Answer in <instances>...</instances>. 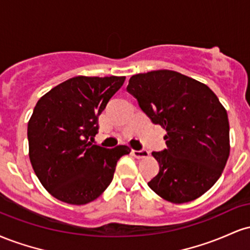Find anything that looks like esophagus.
I'll use <instances>...</instances> for the list:
<instances>
[{"mask_svg": "<svg viewBox=\"0 0 250 250\" xmlns=\"http://www.w3.org/2000/svg\"><path fill=\"white\" fill-rule=\"evenodd\" d=\"M131 154H133L135 157H137V159H143V157L148 156L149 151L147 149H140V150H135V149H133V150H131Z\"/></svg>", "mask_w": 250, "mask_h": 250, "instance_id": "1", "label": "esophagus"}]
</instances>
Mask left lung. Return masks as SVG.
<instances>
[{
  "mask_svg": "<svg viewBox=\"0 0 250 250\" xmlns=\"http://www.w3.org/2000/svg\"><path fill=\"white\" fill-rule=\"evenodd\" d=\"M127 91L167 130V148L153 151L160 168L148 182L151 190L174 203L209 190L229 156L228 115L213 90L177 71L155 70L131 76Z\"/></svg>",
  "mask_w": 250,
  "mask_h": 250,
  "instance_id": "obj_1",
  "label": "left lung"
}]
</instances>
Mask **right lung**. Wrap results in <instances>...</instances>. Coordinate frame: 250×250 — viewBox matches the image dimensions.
Masks as SVG:
<instances>
[{"mask_svg": "<svg viewBox=\"0 0 250 250\" xmlns=\"http://www.w3.org/2000/svg\"><path fill=\"white\" fill-rule=\"evenodd\" d=\"M125 76H76L43 95L28 122L29 157L42 186L57 200L85 205L113 181L116 163L130 149L93 145L99 116Z\"/></svg>", "mask_w": 250, "mask_h": 250, "instance_id": "add662e5", "label": "right lung"}]
</instances>
